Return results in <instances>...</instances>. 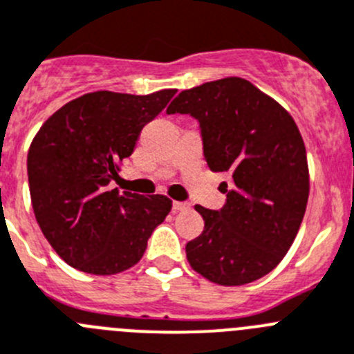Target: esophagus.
<instances>
[{
  "label": "esophagus",
  "mask_w": 354,
  "mask_h": 354,
  "mask_svg": "<svg viewBox=\"0 0 354 354\" xmlns=\"http://www.w3.org/2000/svg\"><path fill=\"white\" fill-rule=\"evenodd\" d=\"M173 209L174 212H187V209H190V205L189 203H183V201H174Z\"/></svg>",
  "instance_id": "34e87169"
}]
</instances>
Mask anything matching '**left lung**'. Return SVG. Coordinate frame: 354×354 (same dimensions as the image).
<instances>
[{"label": "left lung", "mask_w": 354, "mask_h": 354, "mask_svg": "<svg viewBox=\"0 0 354 354\" xmlns=\"http://www.w3.org/2000/svg\"><path fill=\"white\" fill-rule=\"evenodd\" d=\"M176 113L196 118L208 167L232 180L221 209L196 206L205 231L187 243V259L215 284L254 282L282 261L304 221L308 167L300 130L284 107L241 77L181 91L167 107Z\"/></svg>", "instance_id": "8db88e82"}]
</instances>
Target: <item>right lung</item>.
Masks as SVG:
<instances>
[{"label": "right lung", "mask_w": 354, "mask_h": 354, "mask_svg": "<svg viewBox=\"0 0 354 354\" xmlns=\"http://www.w3.org/2000/svg\"><path fill=\"white\" fill-rule=\"evenodd\" d=\"M174 93H86L56 111L35 136L28 151L35 216L50 247L79 272L114 275L132 268L173 208L160 194H122L109 183L146 123Z\"/></svg>", "instance_id": "1"}]
</instances>
